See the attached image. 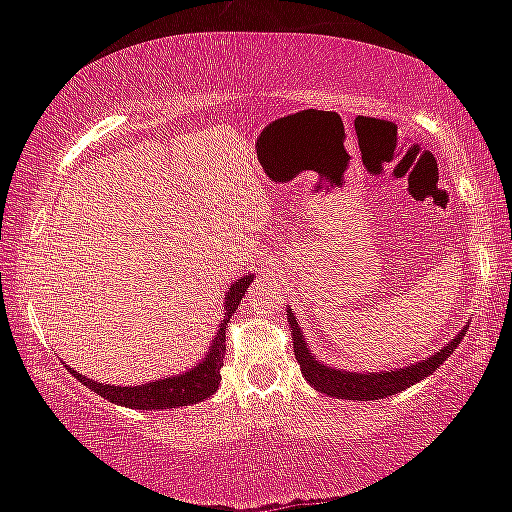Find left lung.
Here are the masks:
<instances>
[{
    "label": "left lung",
    "instance_id": "8db88e82",
    "mask_svg": "<svg viewBox=\"0 0 512 512\" xmlns=\"http://www.w3.org/2000/svg\"><path fill=\"white\" fill-rule=\"evenodd\" d=\"M287 320L291 327L293 352H296L302 375H305L309 384L314 386L318 393L336 397V400H357V402L384 400V397L402 393L409 386L418 384V381H422L424 377H429L431 372H436V368L443 366V363L449 359V354L458 348V343H461V339L465 336V329L470 327V325H463L461 332H458L452 341L443 345L438 352L429 354L427 359L415 361L411 366H404V368L368 372V370L334 368L325 361H318L314 354H311V348L307 345L305 336H302V329L289 305H287Z\"/></svg>",
    "mask_w": 512,
    "mask_h": 512
}]
</instances>
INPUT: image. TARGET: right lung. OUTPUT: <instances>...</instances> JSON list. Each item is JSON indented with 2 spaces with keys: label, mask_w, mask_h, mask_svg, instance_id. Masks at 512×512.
<instances>
[{
  "label": "right lung",
  "mask_w": 512,
  "mask_h": 512,
  "mask_svg": "<svg viewBox=\"0 0 512 512\" xmlns=\"http://www.w3.org/2000/svg\"><path fill=\"white\" fill-rule=\"evenodd\" d=\"M255 280L253 273L239 277L230 284L228 293L223 300V320L216 329L214 339L210 343L205 357L180 375L162 377L146 381L140 386H115V384H99V381L88 379L74 368L65 366L72 377L81 381L83 386L92 388L94 393L101 395L103 400L112 404L126 406V409H140V411H158V409H180V406H189L196 402H203L219 391L221 384V366L225 357V325L232 314H237V307L244 293L248 291L250 282Z\"/></svg>",
  "instance_id": "right-lung-1"
}]
</instances>
